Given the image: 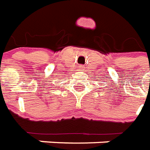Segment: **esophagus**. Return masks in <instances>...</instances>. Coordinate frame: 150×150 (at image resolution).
Masks as SVG:
<instances>
[{
	"label": "esophagus",
	"instance_id": "34e87169",
	"mask_svg": "<svg viewBox=\"0 0 150 150\" xmlns=\"http://www.w3.org/2000/svg\"><path fill=\"white\" fill-rule=\"evenodd\" d=\"M79 69H83L84 66H83V65H82V64H81L80 66H79Z\"/></svg>",
	"mask_w": 150,
	"mask_h": 150
}]
</instances>
